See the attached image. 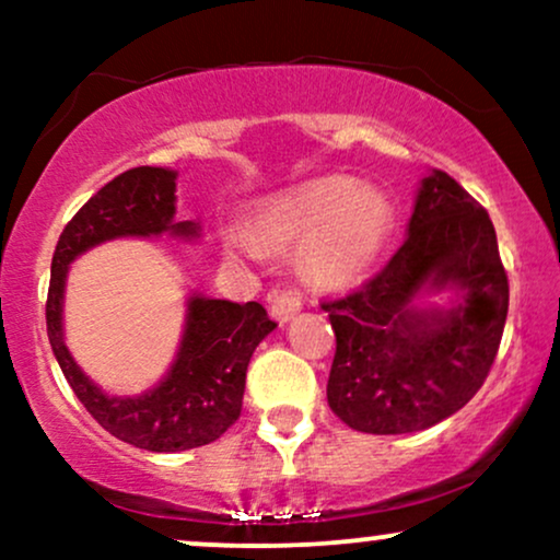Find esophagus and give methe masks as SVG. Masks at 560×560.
<instances>
[{
    "label": "esophagus",
    "mask_w": 560,
    "mask_h": 560,
    "mask_svg": "<svg viewBox=\"0 0 560 560\" xmlns=\"http://www.w3.org/2000/svg\"><path fill=\"white\" fill-rule=\"evenodd\" d=\"M268 305H271V316L279 320V324H287L302 311V298L292 289H273L268 294Z\"/></svg>",
    "instance_id": "obj_1"
}]
</instances>
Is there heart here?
Listing matches in <instances>:
<instances>
[{
    "instance_id": "b5f03b06",
    "label": "heart",
    "mask_w": 560,
    "mask_h": 560,
    "mask_svg": "<svg viewBox=\"0 0 560 560\" xmlns=\"http://www.w3.org/2000/svg\"><path fill=\"white\" fill-rule=\"evenodd\" d=\"M255 234L276 247L300 249V271L318 287L358 284L374 268L389 231V208L355 178L324 176L281 191L253 213ZM223 247L258 258L260 244L242 229H223Z\"/></svg>"
}]
</instances>
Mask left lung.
Instances as JSON below:
<instances>
[{
  "label": "left lung",
  "instance_id": "8db88e82",
  "mask_svg": "<svg viewBox=\"0 0 560 560\" xmlns=\"http://www.w3.org/2000/svg\"><path fill=\"white\" fill-rule=\"evenodd\" d=\"M445 291L447 306L428 302ZM324 311L337 334L326 400L347 427L410 434L450 419L485 384L508 316L490 215L445 171H432L384 271Z\"/></svg>",
  "mask_w": 560,
  "mask_h": 560
}]
</instances>
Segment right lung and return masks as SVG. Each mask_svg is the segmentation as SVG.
Here are the masks:
<instances>
[{
    "label": "right lung",
    "instance_id": "obj_1",
    "mask_svg": "<svg viewBox=\"0 0 560 560\" xmlns=\"http://www.w3.org/2000/svg\"><path fill=\"white\" fill-rule=\"evenodd\" d=\"M178 171L141 165L113 178L73 215L52 255L47 334L70 389L102 429L150 453H182L215 442L240 419L255 347L276 329L260 302H229L191 292L182 342L168 374L141 395H110L83 374L66 345L62 305L70 262L113 240L197 242L199 221H176Z\"/></svg>",
    "mask_w": 560,
    "mask_h": 560
}]
</instances>
